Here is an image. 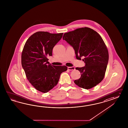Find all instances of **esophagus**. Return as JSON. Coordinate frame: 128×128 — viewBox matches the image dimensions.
<instances>
[{"instance_id": "34e87169", "label": "esophagus", "mask_w": 128, "mask_h": 128, "mask_svg": "<svg viewBox=\"0 0 128 128\" xmlns=\"http://www.w3.org/2000/svg\"><path fill=\"white\" fill-rule=\"evenodd\" d=\"M68 69L69 70H75V68L73 66H72V67H68Z\"/></svg>"}]
</instances>
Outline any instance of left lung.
<instances>
[{"mask_svg":"<svg viewBox=\"0 0 128 128\" xmlns=\"http://www.w3.org/2000/svg\"><path fill=\"white\" fill-rule=\"evenodd\" d=\"M63 39L73 48L76 58L84 57L85 66L76 68L80 72L81 78L74 82L85 89L100 83L104 78L109 59L108 49L100 36L89 28H82L64 33Z\"/></svg>","mask_w":128,"mask_h":128,"instance_id":"8db88e82","label":"left lung"}]
</instances>
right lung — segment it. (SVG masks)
<instances>
[{"instance_id":"1","label":"right lung","mask_w":128,"mask_h":128,"mask_svg":"<svg viewBox=\"0 0 128 128\" xmlns=\"http://www.w3.org/2000/svg\"><path fill=\"white\" fill-rule=\"evenodd\" d=\"M63 33L51 34L39 31L28 39L22 54V65L28 80L39 91L46 93L57 84L60 74L68 70L65 66L50 64L47 57Z\"/></svg>"}]
</instances>
